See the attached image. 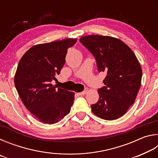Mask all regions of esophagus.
<instances>
[{"mask_svg":"<svg viewBox=\"0 0 158 158\" xmlns=\"http://www.w3.org/2000/svg\"><path fill=\"white\" fill-rule=\"evenodd\" d=\"M87 91H88V89H85L84 91H82V92H81V93H79L78 95H84L85 94V93H87Z\"/></svg>","mask_w":158,"mask_h":158,"instance_id":"1","label":"esophagus"}]
</instances>
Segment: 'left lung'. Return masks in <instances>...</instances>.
<instances>
[{
    "label": "left lung",
    "mask_w": 158,
    "mask_h": 158,
    "mask_svg": "<svg viewBox=\"0 0 158 158\" xmlns=\"http://www.w3.org/2000/svg\"><path fill=\"white\" fill-rule=\"evenodd\" d=\"M79 41L95 57L98 71L105 72V85L98 89L93 114L113 121L126 113L140 89L142 70L132 49L121 40L109 36H84Z\"/></svg>",
    "instance_id": "1"
}]
</instances>
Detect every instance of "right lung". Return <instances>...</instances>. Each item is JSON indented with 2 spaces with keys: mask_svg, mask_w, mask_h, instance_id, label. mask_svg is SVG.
Listing matches in <instances>:
<instances>
[{
  "mask_svg": "<svg viewBox=\"0 0 158 158\" xmlns=\"http://www.w3.org/2000/svg\"><path fill=\"white\" fill-rule=\"evenodd\" d=\"M76 39H65L35 45L18 64L15 85L26 109L45 124L61 121L70 111L74 93L53 85L65 63L68 49Z\"/></svg>",
  "mask_w": 158,
  "mask_h": 158,
  "instance_id": "add662e5",
  "label": "right lung"
}]
</instances>
